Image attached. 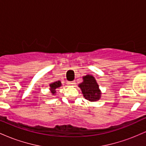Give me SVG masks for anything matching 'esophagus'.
Instances as JSON below:
<instances>
[{
	"label": "esophagus",
	"instance_id": "esophagus-1",
	"mask_svg": "<svg viewBox=\"0 0 146 146\" xmlns=\"http://www.w3.org/2000/svg\"><path fill=\"white\" fill-rule=\"evenodd\" d=\"M68 84L69 85H74L75 84V81H71V82H68Z\"/></svg>",
	"mask_w": 146,
	"mask_h": 146
}]
</instances>
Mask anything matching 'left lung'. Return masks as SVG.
Returning <instances> with one entry per match:
<instances>
[{"instance_id": "obj_1", "label": "left lung", "mask_w": 146, "mask_h": 146, "mask_svg": "<svg viewBox=\"0 0 146 146\" xmlns=\"http://www.w3.org/2000/svg\"><path fill=\"white\" fill-rule=\"evenodd\" d=\"M81 88L85 99L90 102H96L101 98V91L99 85L93 75H87L83 77V82L78 85Z\"/></svg>"}]
</instances>
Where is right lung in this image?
I'll return each mask as SVG.
<instances>
[{
	"mask_svg": "<svg viewBox=\"0 0 146 146\" xmlns=\"http://www.w3.org/2000/svg\"><path fill=\"white\" fill-rule=\"evenodd\" d=\"M62 86V83L60 81H56L55 82H53L50 84V90L51 91L52 95H56V89L57 88H60V86Z\"/></svg>",
	"mask_w": 146,
	"mask_h": 146,
	"instance_id": "right-lung-1",
	"label": "right lung"
}]
</instances>
